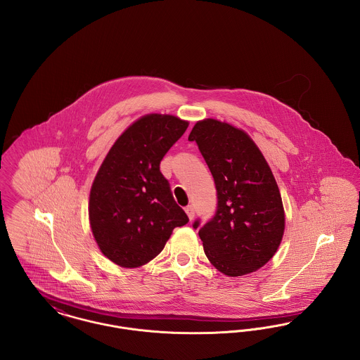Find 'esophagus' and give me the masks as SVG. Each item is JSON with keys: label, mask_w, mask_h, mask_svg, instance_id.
Wrapping results in <instances>:
<instances>
[{"label": "esophagus", "mask_w": 360, "mask_h": 360, "mask_svg": "<svg viewBox=\"0 0 360 360\" xmlns=\"http://www.w3.org/2000/svg\"><path fill=\"white\" fill-rule=\"evenodd\" d=\"M185 212H186V214H188V220H193V219H194V207H193V206H186Z\"/></svg>", "instance_id": "34e87169"}]
</instances>
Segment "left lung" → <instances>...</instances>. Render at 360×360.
I'll return each mask as SVG.
<instances>
[{
	"instance_id": "8db88e82",
	"label": "left lung",
	"mask_w": 360,
	"mask_h": 360,
	"mask_svg": "<svg viewBox=\"0 0 360 360\" xmlns=\"http://www.w3.org/2000/svg\"><path fill=\"white\" fill-rule=\"evenodd\" d=\"M188 140L197 143L217 190L214 216L193 223L206 257L223 274L252 273L274 257L285 231L271 169L251 137L226 122L198 121Z\"/></svg>"
}]
</instances>
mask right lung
<instances>
[{
	"label": "right lung",
	"instance_id": "obj_1",
	"mask_svg": "<svg viewBox=\"0 0 360 360\" xmlns=\"http://www.w3.org/2000/svg\"><path fill=\"white\" fill-rule=\"evenodd\" d=\"M170 115H147L121 135L96 175L89 219L101 252L121 267L154 259L172 229L188 223L160 160L188 128Z\"/></svg>",
	"mask_w": 360,
	"mask_h": 360
}]
</instances>
